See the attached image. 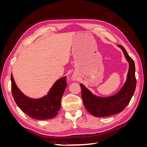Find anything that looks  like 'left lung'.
<instances>
[{
    "label": "left lung",
    "instance_id": "obj_1",
    "mask_svg": "<svg viewBox=\"0 0 147 147\" xmlns=\"http://www.w3.org/2000/svg\"><path fill=\"white\" fill-rule=\"evenodd\" d=\"M121 49L129 64L126 81L116 94L110 97H102L94 95L88 89L80 84L82 98L88 112L96 117H105L118 113L126 108L134 94L136 87L134 61L129 56L124 48L118 45Z\"/></svg>",
    "mask_w": 147,
    "mask_h": 147
}]
</instances>
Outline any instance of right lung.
Segmentation results:
<instances>
[{"mask_svg":"<svg viewBox=\"0 0 147 147\" xmlns=\"http://www.w3.org/2000/svg\"><path fill=\"white\" fill-rule=\"evenodd\" d=\"M12 95L17 105L24 113L36 119H48L55 117L61 108V101L67 87L66 77L55 83L47 96L33 99L22 92L11 74Z\"/></svg>","mask_w":147,"mask_h":147,"instance_id":"right-lung-1","label":"right lung"}]
</instances>
